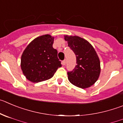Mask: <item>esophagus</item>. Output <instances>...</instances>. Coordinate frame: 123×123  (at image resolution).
<instances>
[{"instance_id": "esophagus-1", "label": "esophagus", "mask_w": 123, "mask_h": 123, "mask_svg": "<svg viewBox=\"0 0 123 123\" xmlns=\"http://www.w3.org/2000/svg\"><path fill=\"white\" fill-rule=\"evenodd\" d=\"M65 63H66V60L64 59V60L62 61V64L63 65H64L65 64Z\"/></svg>"}]
</instances>
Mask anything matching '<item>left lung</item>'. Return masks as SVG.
<instances>
[{
	"mask_svg": "<svg viewBox=\"0 0 123 123\" xmlns=\"http://www.w3.org/2000/svg\"><path fill=\"white\" fill-rule=\"evenodd\" d=\"M76 58L75 68L67 72L70 82L81 89L91 87L99 78L100 61L95 49L87 40L77 36H64Z\"/></svg>",
	"mask_w": 123,
	"mask_h": 123,
	"instance_id": "1",
	"label": "left lung"
}]
</instances>
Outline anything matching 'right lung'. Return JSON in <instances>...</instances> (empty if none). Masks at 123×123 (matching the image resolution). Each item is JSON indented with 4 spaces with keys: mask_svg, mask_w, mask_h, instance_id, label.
Segmentation results:
<instances>
[{
    "mask_svg": "<svg viewBox=\"0 0 123 123\" xmlns=\"http://www.w3.org/2000/svg\"><path fill=\"white\" fill-rule=\"evenodd\" d=\"M54 39L50 34L39 36L23 51L20 67L28 81L39 82L49 80L62 66L58 51L53 47Z\"/></svg>",
    "mask_w": 123,
    "mask_h": 123,
    "instance_id": "1",
    "label": "right lung"
}]
</instances>
